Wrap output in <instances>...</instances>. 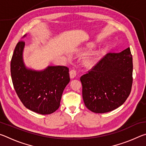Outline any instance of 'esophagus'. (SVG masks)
Here are the masks:
<instances>
[{"label":"esophagus","instance_id":"obj_1","mask_svg":"<svg viewBox=\"0 0 146 146\" xmlns=\"http://www.w3.org/2000/svg\"><path fill=\"white\" fill-rule=\"evenodd\" d=\"M76 75V71L75 70H71L70 71V76L71 78H75Z\"/></svg>","mask_w":146,"mask_h":146}]
</instances>
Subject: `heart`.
Listing matches in <instances>:
<instances>
[{
    "mask_svg": "<svg viewBox=\"0 0 146 146\" xmlns=\"http://www.w3.org/2000/svg\"><path fill=\"white\" fill-rule=\"evenodd\" d=\"M86 62H87L88 64H90L91 62V61L90 60H88L87 61H86Z\"/></svg>",
    "mask_w": 146,
    "mask_h": 146,
    "instance_id": "heart-1",
    "label": "heart"
}]
</instances>
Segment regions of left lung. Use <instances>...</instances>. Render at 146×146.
I'll return each instance as SVG.
<instances>
[{"label": "left lung", "instance_id": "1", "mask_svg": "<svg viewBox=\"0 0 146 146\" xmlns=\"http://www.w3.org/2000/svg\"><path fill=\"white\" fill-rule=\"evenodd\" d=\"M133 58L130 48L106 54L80 77L82 97L88 110L96 113L111 111L129 97L133 83Z\"/></svg>", "mask_w": 146, "mask_h": 146}]
</instances>
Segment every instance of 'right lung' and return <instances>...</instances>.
Listing matches in <instances>:
<instances>
[{
	"label": "right lung",
	"mask_w": 146,
	"mask_h": 146,
	"mask_svg": "<svg viewBox=\"0 0 146 146\" xmlns=\"http://www.w3.org/2000/svg\"><path fill=\"white\" fill-rule=\"evenodd\" d=\"M24 46L23 41L17 43L11 61L15 90L28 110L51 114L58 109L63 91L70 82L69 69L62 66H49L41 71L27 68L23 59Z\"/></svg>",
	"instance_id": "add662e5"
}]
</instances>
